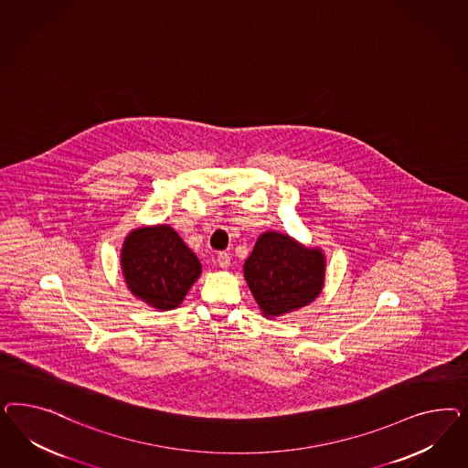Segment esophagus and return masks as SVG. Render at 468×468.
I'll use <instances>...</instances> for the list:
<instances>
[{"label":"esophagus","mask_w":468,"mask_h":468,"mask_svg":"<svg viewBox=\"0 0 468 468\" xmlns=\"http://www.w3.org/2000/svg\"><path fill=\"white\" fill-rule=\"evenodd\" d=\"M218 264H219V268H223V270L229 268V264H231L229 254H227V252H219V254H218Z\"/></svg>","instance_id":"obj_1"}]
</instances>
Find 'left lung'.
<instances>
[{
	"mask_svg": "<svg viewBox=\"0 0 468 468\" xmlns=\"http://www.w3.org/2000/svg\"><path fill=\"white\" fill-rule=\"evenodd\" d=\"M326 261L319 249H309L292 237L266 231L255 241L243 266L247 284L266 317L309 305L324 284Z\"/></svg>",
	"mask_w": 468,
	"mask_h": 468,
	"instance_id": "1",
	"label": "left lung"
}]
</instances>
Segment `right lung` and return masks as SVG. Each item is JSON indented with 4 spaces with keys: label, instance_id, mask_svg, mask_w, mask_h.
<instances>
[{
    "label": "right lung",
    "instance_id": "add662e5",
    "mask_svg": "<svg viewBox=\"0 0 468 468\" xmlns=\"http://www.w3.org/2000/svg\"><path fill=\"white\" fill-rule=\"evenodd\" d=\"M122 270L132 295L159 311H171L182 303L202 268L173 228L157 225L128 233Z\"/></svg>",
    "mask_w": 468,
    "mask_h": 468
}]
</instances>
